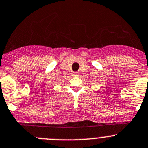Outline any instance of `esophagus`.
<instances>
[{"label":"esophagus","mask_w":148,"mask_h":148,"mask_svg":"<svg viewBox=\"0 0 148 148\" xmlns=\"http://www.w3.org/2000/svg\"><path fill=\"white\" fill-rule=\"evenodd\" d=\"M79 72H78V71H76V72H73L72 75L74 76V77H79Z\"/></svg>","instance_id":"esophagus-1"}]
</instances>
